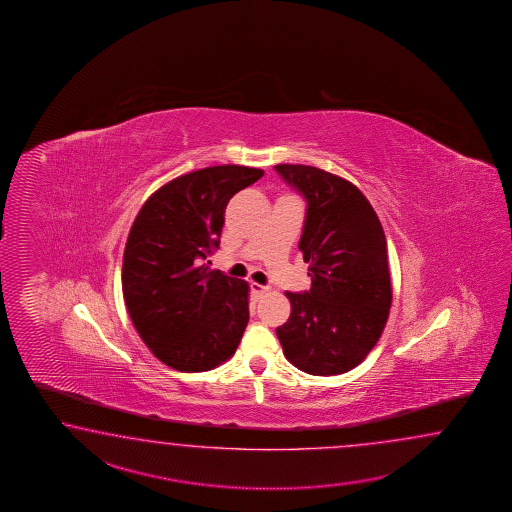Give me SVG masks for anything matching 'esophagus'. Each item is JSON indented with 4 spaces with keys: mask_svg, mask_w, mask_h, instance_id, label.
Returning <instances> with one entry per match:
<instances>
[{
    "mask_svg": "<svg viewBox=\"0 0 512 512\" xmlns=\"http://www.w3.org/2000/svg\"><path fill=\"white\" fill-rule=\"evenodd\" d=\"M269 291V287H265V285H260V283L252 282L251 283V293L254 296V300H260L263 294Z\"/></svg>",
    "mask_w": 512,
    "mask_h": 512,
    "instance_id": "obj_1",
    "label": "esophagus"
}]
</instances>
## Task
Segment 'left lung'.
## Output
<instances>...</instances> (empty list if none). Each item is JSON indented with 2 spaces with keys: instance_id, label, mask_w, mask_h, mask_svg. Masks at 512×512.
<instances>
[{
  "instance_id": "1",
  "label": "left lung",
  "mask_w": 512,
  "mask_h": 512,
  "mask_svg": "<svg viewBox=\"0 0 512 512\" xmlns=\"http://www.w3.org/2000/svg\"><path fill=\"white\" fill-rule=\"evenodd\" d=\"M274 170L307 201L298 249L311 289L285 293L291 316L276 327L283 355L309 375H340L379 342L392 305L381 221L357 186L305 164Z\"/></svg>"
}]
</instances>
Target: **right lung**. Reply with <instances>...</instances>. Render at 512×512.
Returning a JSON list of instances; mask_svg holds the SVG:
<instances>
[{"label":"right lung","instance_id":"1","mask_svg":"<svg viewBox=\"0 0 512 512\" xmlns=\"http://www.w3.org/2000/svg\"><path fill=\"white\" fill-rule=\"evenodd\" d=\"M260 168L223 164L172 179L146 199L131 225L122 294L142 342L166 366L214 370L236 353L249 322V283L210 271L230 197Z\"/></svg>","mask_w":512,"mask_h":512}]
</instances>
